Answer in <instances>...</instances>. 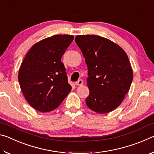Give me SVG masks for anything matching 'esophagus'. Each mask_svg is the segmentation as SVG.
<instances>
[{"mask_svg":"<svg viewBox=\"0 0 154 154\" xmlns=\"http://www.w3.org/2000/svg\"><path fill=\"white\" fill-rule=\"evenodd\" d=\"M75 84L76 85H82L83 84V80L82 79H79V80H78L77 82H76L75 83Z\"/></svg>","mask_w":154,"mask_h":154,"instance_id":"34e87169","label":"esophagus"}]
</instances>
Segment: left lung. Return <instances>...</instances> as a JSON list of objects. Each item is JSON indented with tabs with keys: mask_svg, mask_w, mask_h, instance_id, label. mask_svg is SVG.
Segmentation results:
<instances>
[{
	"mask_svg": "<svg viewBox=\"0 0 154 154\" xmlns=\"http://www.w3.org/2000/svg\"><path fill=\"white\" fill-rule=\"evenodd\" d=\"M75 43L88 66L87 106L98 113L114 110L124 100L133 79L126 52L113 41L97 35H77Z\"/></svg>",
	"mask_w": 154,
	"mask_h": 154,
	"instance_id": "left-lung-1",
	"label": "left lung"
}]
</instances>
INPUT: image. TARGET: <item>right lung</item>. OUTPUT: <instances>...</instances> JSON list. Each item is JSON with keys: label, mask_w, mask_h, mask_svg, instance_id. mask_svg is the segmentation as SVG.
Listing matches in <instances>:
<instances>
[{"label": "right lung", "mask_w": 154, "mask_h": 154, "mask_svg": "<svg viewBox=\"0 0 154 154\" xmlns=\"http://www.w3.org/2000/svg\"><path fill=\"white\" fill-rule=\"evenodd\" d=\"M73 39V36L68 35L45 38L31 48L21 64L18 72L21 90L36 110H54L71 92L61 58Z\"/></svg>", "instance_id": "1"}]
</instances>
